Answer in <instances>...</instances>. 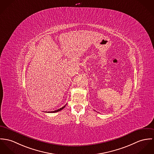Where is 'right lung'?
<instances>
[{"instance_id": "obj_1", "label": "right lung", "mask_w": 154, "mask_h": 154, "mask_svg": "<svg viewBox=\"0 0 154 154\" xmlns=\"http://www.w3.org/2000/svg\"><path fill=\"white\" fill-rule=\"evenodd\" d=\"M66 104L65 106H64L63 107H62L61 108H60V109H57V110H56L52 111V112H48V113H56V112H59V111H60V110H63V109L66 107Z\"/></svg>"}]
</instances>
